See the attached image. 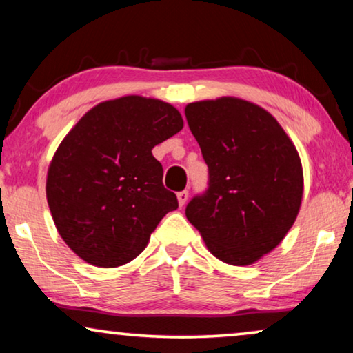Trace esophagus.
<instances>
[{"mask_svg": "<svg viewBox=\"0 0 353 353\" xmlns=\"http://www.w3.org/2000/svg\"><path fill=\"white\" fill-rule=\"evenodd\" d=\"M188 197H190V192H188V191H181V192H178V194H176V199H178V204H180V207H183V205L186 204Z\"/></svg>", "mask_w": 353, "mask_h": 353, "instance_id": "1", "label": "esophagus"}]
</instances>
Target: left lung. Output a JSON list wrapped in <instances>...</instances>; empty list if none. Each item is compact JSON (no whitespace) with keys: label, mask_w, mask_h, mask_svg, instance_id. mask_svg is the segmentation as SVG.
<instances>
[{"label":"left lung","mask_w":353,"mask_h":353,"mask_svg":"<svg viewBox=\"0 0 353 353\" xmlns=\"http://www.w3.org/2000/svg\"><path fill=\"white\" fill-rule=\"evenodd\" d=\"M185 114L209 165V190L186 207L212 255L245 267L272 252L292 228L303 196L296 146L268 110L221 96Z\"/></svg>","instance_id":"8db88e82"}]
</instances>
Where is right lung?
<instances>
[{
	"label": "right lung",
	"instance_id": "1",
	"mask_svg": "<svg viewBox=\"0 0 353 353\" xmlns=\"http://www.w3.org/2000/svg\"><path fill=\"white\" fill-rule=\"evenodd\" d=\"M183 128L165 101L128 94L96 104L65 134L46 175L57 233L86 263L115 268L146 249L176 196L152 148Z\"/></svg>",
	"mask_w": 353,
	"mask_h": 353
}]
</instances>
